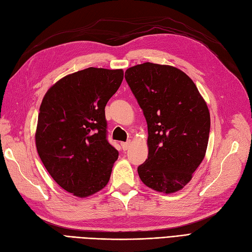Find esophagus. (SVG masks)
<instances>
[{
  "instance_id": "esophagus-1",
  "label": "esophagus",
  "mask_w": 252,
  "mask_h": 252,
  "mask_svg": "<svg viewBox=\"0 0 252 252\" xmlns=\"http://www.w3.org/2000/svg\"><path fill=\"white\" fill-rule=\"evenodd\" d=\"M130 141H127V142H122L121 143V146H122V149L124 150V151H127L128 150V147L130 146Z\"/></svg>"
}]
</instances>
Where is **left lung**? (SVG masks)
Instances as JSON below:
<instances>
[{
    "mask_svg": "<svg viewBox=\"0 0 252 252\" xmlns=\"http://www.w3.org/2000/svg\"><path fill=\"white\" fill-rule=\"evenodd\" d=\"M125 79L149 131L140 179L159 192L179 191L205 156L211 128L206 102L192 80L173 66L146 62L128 68Z\"/></svg>",
    "mask_w": 252,
    "mask_h": 252,
    "instance_id": "left-lung-1",
    "label": "left lung"
}]
</instances>
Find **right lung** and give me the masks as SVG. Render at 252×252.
<instances>
[{
	"label": "right lung",
	"mask_w": 252,
	"mask_h": 252,
	"mask_svg": "<svg viewBox=\"0 0 252 252\" xmlns=\"http://www.w3.org/2000/svg\"><path fill=\"white\" fill-rule=\"evenodd\" d=\"M123 69L89 67L65 76L41 101L35 142L52 179L79 198L105 187L119 152L107 140L105 107Z\"/></svg>",
	"instance_id": "1"
}]
</instances>
